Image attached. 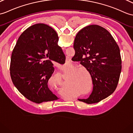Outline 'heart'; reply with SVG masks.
<instances>
[{
    "mask_svg": "<svg viewBox=\"0 0 133 133\" xmlns=\"http://www.w3.org/2000/svg\"><path fill=\"white\" fill-rule=\"evenodd\" d=\"M73 68V64H71L70 63H66L63 66L64 70L66 71H69L71 70ZM83 76H82V75ZM76 82H74L73 83L75 85H76L77 87L79 88L80 90L83 91V94L85 95H87L89 93V91H87L85 90L88 88L89 87V82L88 80L86 79L84 76H83V75L79 74L76 77Z\"/></svg>",
    "mask_w": 133,
    "mask_h": 133,
    "instance_id": "obj_1",
    "label": "heart"
}]
</instances>
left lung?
Returning a JSON list of instances; mask_svg holds the SVG:
<instances>
[{"instance_id":"1","label":"left lung","mask_w":133,"mask_h":133,"mask_svg":"<svg viewBox=\"0 0 133 133\" xmlns=\"http://www.w3.org/2000/svg\"><path fill=\"white\" fill-rule=\"evenodd\" d=\"M52 30L58 38L57 32ZM74 48L73 58L86 68L94 85L89 97L78 100L97 103L112 94L118 85L122 62L119 47L111 34L97 25L87 26L76 35Z\"/></svg>"}]
</instances>
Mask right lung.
<instances>
[{
  "mask_svg": "<svg viewBox=\"0 0 133 133\" xmlns=\"http://www.w3.org/2000/svg\"><path fill=\"white\" fill-rule=\"evenodd\" d=\"M58 41L52 28L36 24L23 32L12 51V81L24 97L37 104L58 99L48 85L54 71L52 61L65 62L66 57Z\"/></svg>",
  "mask_w": 133,
  "mask_h": 133,
  "instance_id": "1",
  "label": "right lung"
}]
</instances>
